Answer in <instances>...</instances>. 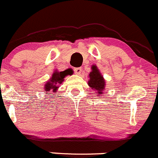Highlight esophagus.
I'll return each instance as SVG.
<instances>
[{
  "mask_svg": "<svg viewBox=\"0 0 158 158\" xmlns=\"http://www.w3.org/2000/svg\"><path fill=\"white\" fill-rule=\"evenodd\" d=\"M74 72H75V74H81V68H74Z\"/></svg>",
  "mask_w": 158,
  "mask_h": 158,
  "instance_id": "34e87169",
  "label": "esophagus"
}]
</instances>
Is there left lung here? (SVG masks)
I'll list each match as a JSON object with an SVG mask.
<instances>
[{"instance_id":"8db88e82","label":"left lung","mask_w":158,"mask_h":158,"mask_svg":"<svg viewBox=\"0 0 158 158\" xmlns=\"http://www.w3.org/2000/svg\"><path fill=\"white\" fill-rule=\"evenodd\" d=\"M105 80L102 74L100 72L99 69L96 65H92L91 71L89 74V81L87 84L91 89L96 91L98 97H101L103 95V91L105 89Z\"/></svg>"}]
</instances>
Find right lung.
<instances>
[{"mask_svg":"<svg viewBox=\"0 0 158 158\" xmlns=\"http://www.w3.org/2000/svg\"><path fill=\"white\" fill-rule=\"evenodd\" d=\"M69 70H65L64 71H59L55 70L52 74L51 77L44 84V91L46 92L47 94H49L50 93H56L58 90L60 84L64 82V79L66 76L69 75L70 74Z\"/></svg>","mask_w":158,"mask_h":158,"instance_id":"right-lung-1","label":"right lung"}]
</instances>
